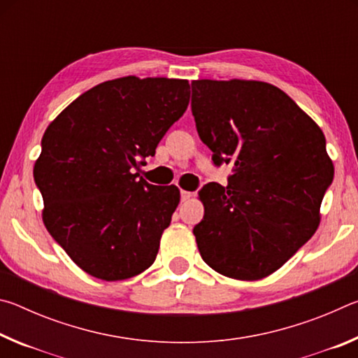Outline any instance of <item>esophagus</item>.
Wrapping results in <instances>:
<instances>
[{
	"label": "esophagus",
	"mask_w": 358,
	"mask_h": 358,
	"mask_svg": "<svg viewBox=\"0 0 358 358\" xmlns=\"http://www.w3.org/2000/svg\"><path fill=\"white\" fill-rule=\"evenodd\" d=\"M191 197H192V192H189V191H181V201H183V202L189 201Z\"/></svg>",
	"instance_id": "1"
}]
</instances>
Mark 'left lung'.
Segmentation results:
<instances>
[{
  "label": "left lung",
  "mask_w": 358,
  "mask_h": 358,
  "mask_svg": "<svg viewBox=\"0 0 358 358\" xmlns=\"http://www.w3.org/2000/svg\"><path fill=\"white\" fill-rule=\"evenodd\" d=\"M192 115L229 185H205L194 227L205 264L240 281L275 273L316 232L335 167L316 121L275 85L194 80Z\"/></svg>",
  "instance_id": "8db88e82"
}]
</instances>
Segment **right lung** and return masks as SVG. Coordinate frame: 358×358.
<instances>
[{
    "label": "right lung",
    "mask_w": 358,
    "mask_h": 358,
    "mask_svg": "<svg viewBox=\"0 0 358 358\" xmlns=\"http://www.w3.org/2000/svg\"><path fill=\"white\" fill-rule=\"evenodd\" d=\"M181 78L120 77L78 96L48 124L34 162L42 221L77 266L121 281L155 262L180 203L175 185L136 172L189 104Z\"/></svg>",
    "instance_id": "right-lung-1"
}]
</instances>
